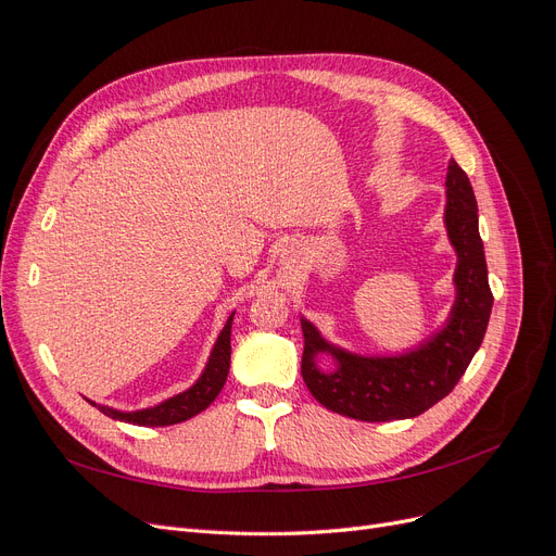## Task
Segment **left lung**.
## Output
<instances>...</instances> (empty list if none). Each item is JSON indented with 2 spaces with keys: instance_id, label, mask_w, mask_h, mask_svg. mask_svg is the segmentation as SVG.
Wrapping results in <instances>:
<instances>
[{
  "instance_id": "8db88e82",
  "label": "left lung",
  "mask_w": 556,
  "mask_h": 556,
  "mask_svg": "<svg viewBox=\"0 0 556 556\" xmlns=\"http://www.w3.org/2000/svg\"><path fill=\"white\" fill-rule=\"evenodd\" d=\"M445 190L443 223L450 245L457 252V266L452 276L454 304L439 331L399 355H359L329 343L301 315V376L325 408L362 422L417 417L454 390L478 352L494 296L478 231V201L468 176L454 160L447 164ZM323 354L334 362L331 372L316 364Z\"/></svg>"
}]
</instances>
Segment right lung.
Instances as JSON below:
<instances>
[{
    "instance_id": "1",
    "label": "right lung",
    "mask_w": 556,
    "mask_h": 556,
    "mask_svg": "<svg viewBox=\"0 0 556 556\" xmlns=\"http://www.w3.org/2000/svg\"><path fill=\"white\" fill-rule=\"evenodd\" d=\"M231 323H233V313L227 317L223 331L217 333L204 371H201L197 382L190 384L188 390H182L169 399H164L162 403H155V406L141 408V410H117L111 406H102V403H94L90 399L88 401L104 415L117 419V422H129L139 427H169L199 415L201 410H206L211 406L215 396L220 394V390L225 387V380L229 374V359H231Z\"/></svg>"
}]
</instances>
